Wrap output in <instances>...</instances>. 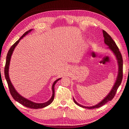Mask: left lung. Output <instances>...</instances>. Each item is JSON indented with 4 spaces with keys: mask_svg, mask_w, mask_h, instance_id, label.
<instances>
[{
    "mask_svg": "<svg viewBox=\"0 0 129 129\" xmlns=\"http://www.w3.org/2000/svg\"><path fill=\"white\" fill-rule=\"evenodd\" d=\"M103 36L104 38V42L105 43V44H107L108 46L109 47L111 50V51H112L114 53V54H115L116 57L117 59H118V62L119 64V73H118V77H117V79H116V81L115 82V84H114V85L113 86L112 89H111V90L110 91V92L109 93V94L107 96H106V98H105L101 103H99V104L90 107H85V106H83L79 104L78 103L76 102L75 100L73 99L74 103H75L77 105H78V106H79V107H81L82 108L90 109H91L98 108L99 107H102V106H103V105L105 104L109 101H111V100L114 98V96L115 95L116 91L118 90L119 85H120L122 79L123 61H122V57L121 54L120 52L119 48L118 46H117L115 41H114L113 40V39L111 38V36L104 30H103Z\"/></svg>",
    "mask_w": 129,
    "mask_h": 129,
    "instance_id": "left-lung-1",
    "label": "left lung"
}]
</instances>
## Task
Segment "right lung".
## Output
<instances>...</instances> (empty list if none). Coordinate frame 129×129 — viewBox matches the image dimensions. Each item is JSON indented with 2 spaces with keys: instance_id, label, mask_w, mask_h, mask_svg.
<instances>
[{
  "instance_id": "right-lung-1",
  "label": "right lung",
  "mask_w": 129,
  "mask_h": 129,
  "mask_svg": "<svg viewBox=\"0 0 129 129\" xmlns=\"http://www.w3.org/2000/svg\"><path fill=\"white\" fill-rule=\"evenodd\" d=\"M32 30V29L28 30L23 35H22L18 41L15 42L14 44L11 46L9 50L7 56V59H6V63H5V68H4V74H5V79L7 80V83L8 85V87L9 89V91L10 93L11 94V96H13V98H14V100H15L16 101L19 103L20 104H21L22 105H23L25 107H27V108H29L31 109H39V108H43L44 107H47L48 105H50L51 103L52 102L54 99V97H55V85L57 83V81H58L61 78H59L58 79H57L55 82L53 83V84L52 85V96L51 97V98L48 101V102L44 103H34L33 102H31L29 100H27V99H26L24 97H22L21 96L20 94L17 92V91L15 90V88H14L13 84H11V83L10 82V80L9 79V73H8V71H9V64H10V58H11V56L12 53L13 52V51L14 50V48L16 46V45L18 44L20 40L23 38L24 36H25L26 35L30 33V31Z\"/></svg>"
}]
</instances>
